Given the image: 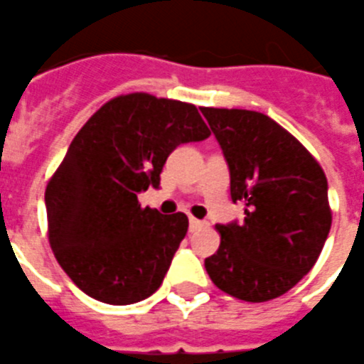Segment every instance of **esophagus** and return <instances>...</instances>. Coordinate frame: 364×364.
I'll use <instances>...</instances> for the list:
<instances>
[{
  "instance_id": "1",
  "label": "esophagus",
  "mask_w": 364,
  "mask_h": 364,
  "mask_svg": "<svg viewBox=\"0 0 364 364\" xmlns=\"http://www.w3.org/2000/svg\"><path fill=\"white\" fill-rule=\"evenodd\" d=\"M188 225H191V231H194V229L202 227V221H200V219H196V218H191V219H188Z\"/></svg>"
}]
</instances>
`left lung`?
<instances>
[{
	"mask_svg": "<svg viewBox=\"0 0 364 364\" xmlns=\"http://www.w3.org/2000/svg\"><path fill=\"white\" fill-rule=\"evenodd\" d=\"M223 149L232 202L244 223L218 225L206 271L219 290L259 304L287 294L313 269L330 225L328 183L321 164L292 133L256 110L204 107Z\"/></svg>",
	"mask_w": 364,
	"mask_h": 364,
	"instance_id": "8db88e82",
	"label": "left lung"
}]
</instances>
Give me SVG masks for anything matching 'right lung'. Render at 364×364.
Here are the masks:
<instances>
[{
  "mask_svg": "<svg viewBox=\"0 0 364 364\" xmlns=\"http://www.w3.org/2000/svg\"><path fill=\"white\" fill-rule=\"evenodd\" d=\"M210 137L191 102L127 93L83 124L46 188L47 238L82 292L129 305L162 284L188 218L141 208L137 193L160 185L170 152Z\"/></svg>",
  "mask_w": 364,
  "mask_h": 364,
  "instance_id": "right-lung-1",
  "label": "right lung"
}]
</instances>
